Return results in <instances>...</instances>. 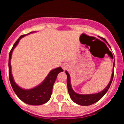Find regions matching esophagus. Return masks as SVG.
<instances>
[{
  "label": "esophagus",
  "instance_id": "obj_1",
  "mask_svg": "<svg viewBox=\"0 0 124 124\" xmlns=\"http://www.w3.org/2000/svg\"><path fill=\"white\" fill-rule=\"evenodd\" d=\"M64 68H65V67H64Z\"/></svg>",
  "mask_w": 124,
  "mask_h": 124
}]
</instances>
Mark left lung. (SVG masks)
Instances as JSON below:
<instances>
[{
    "label": "left lung",
    "instance_id": "left-lung-1",
    "mask_svg": "<svg viewBox=\"0 0 124 124\" xmlns=\"http://www.w3.org/2000/svg\"><path fill=\"white\" fill-rule=\"evenodd\" d=\"M66 74L67 75V86L69 94L72 100L75 103L78 104L81 106H89V105L93 104L95 102L100 100L103 96H104L105 94L107 92L109 88L110 87V84H111L112 79L114 77V70L112 72L111 76V79L110 81V83H109L108 86L106 87L103 91L97 94H79L76 93L73 90L71 86V83H70V76L67 71H66Z\"/></svg>",
    "mask_w": 124,
    "mask_h": 124
}]
</instances>
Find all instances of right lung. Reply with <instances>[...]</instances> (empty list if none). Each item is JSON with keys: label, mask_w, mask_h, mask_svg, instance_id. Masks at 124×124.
I'll list each match as a JSON object with an SVG mask.
<instances>
[{"label": "right lung", "mask_w": 124, "mask_h": 124, "mask_svg": "<svg viewBox=\"0 0 124 124\" xmlns=\"http://www.w3.org/2000/svg\"><path fill=\"white\" fill-rule=\"evenodd\" d=\"M24 36H25V35H23L19 37V38L14 43L12 48L11 49L10 51L9 58H8V76H9L10 82L16 95L23 102L30 105L37 106V105L43 104L50 100L52 94L53 86L56 79L57 76L60 72L63 71V70L61 67H59L51 70L44 80V81L39 86L31 89L25 90L17 86L14 82L12 75L11 73L10 59L14 48L17 45L19 40Z\"/></svg>", "instance_id": "obj_1"}]
</instances>
